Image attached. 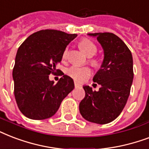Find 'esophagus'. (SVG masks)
Wrapping results in <instances>:
<instances>
[{
    "label": "esophagus",
    "instance_id": "34e87169",
    "mask_svg": "<svg viewBox=\"0 0 149 149\" xmlns=\"http://www.w3.org/2000/svg\"><path fill=\"white\" fill-rule=\"evenodd\" d=\"M74 86H75V88H78V87H81V85H80V84H78V82H74Z\"/></svg>",
    "mask_w": 149,
    "mask_h": 149
}]
</instances>
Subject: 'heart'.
Returning a JSON list of instances; mask_svg holds the SVG:
<instances>
[{
  "label": "heart",
  "instance_id": "b5f03b06",
  "mask_svg": "<svg viewBox=\"0 0 149 149\" xmlns=\"http://www.w3.org/2000/svg\"><path fill=\"white\" fill-rule=\"evenodd\" d=\"M79 47L88 57H93L97 52L96 46L92 41L87 39L82 40L79 42ZM68 48H66L62 54V58L63 60H66L68 58ZM89 61L91 62V64L95 66L98 64L97 61L95 59L91 58ZM67 74L68 75L73 78L74 80L77 81H82L90 76L91 70L88 67L73 65L67 70Z\"/></svg>",
  "mask_w": 149,
  "mask_h": 149
}]
</instances>
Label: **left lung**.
Segmentation results:
<instances>
[{
  "mask_svg": "<svg viewBox=\"0 0 149 149\" xmlns=\"http://www.w3.org/2000/svg\"><path fill=\"white\" fill-rule=\"evenodd\" d=\"M97 38L104 57L93 81L101 85L98 92L84 85L85 96L79 104L83 118L92 123L105 124L114 120L127 103L134 78L133 58L127 45L110 33H88Z\"/></svg>",
  "mask_w": 149,
  "mask_h": 149,
  "instance_id": "1",
  "label": "left lung"
}]
</instances>
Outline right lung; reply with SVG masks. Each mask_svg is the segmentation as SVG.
I'll return each instance as SVG.
<instances>
[{"mask_svg": "<svg viewBox=\"0 0 149 149\" xmlns=\"http://www.w3.org/2000/svg\"><path fill=\"white\" fill-rule=\"evenodd\" d=\"M76 36L46 29L29 36L19 47L12 77L16 102L24 116L39 120L51 117L74 89L71 77L63 74L54 84L49 75L57 71L56 66L61 61L63 52Z\"/></svg>", "mask_w": 149, "mask_h": 149, "instance_id": "add662e5", "label": "right lung"}]
</instances>
